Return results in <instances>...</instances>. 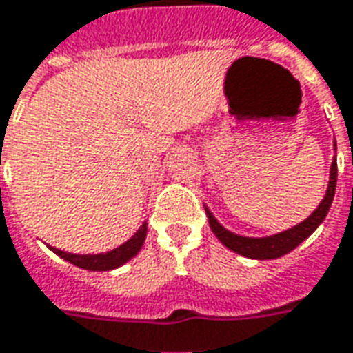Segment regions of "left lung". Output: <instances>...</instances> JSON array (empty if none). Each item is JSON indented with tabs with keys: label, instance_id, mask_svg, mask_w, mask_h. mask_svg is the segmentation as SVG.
Masks as SVG:
<instances>
[{
	"label": "left lung",
	"instance_id": "1",
	"mask_svg": "<svg viewBox=\"0 0 353 353\" xmlns=\"http://www.w3.org/2000/svg\"><path fill=\"white\" fill-rule=\"evenodd\" d=\"M336 146V144H334ZM336 150V148H334ZM336 157L332 159L331 165V176H329V186H327V192H325V197L321 203L317 205V209L308 219L292 228L285 230L281 234H276V236L268 237H243L237 236V234H232L230 230H226L224 226L219 224V221L212 216V212L205 207L207 211V216H209V226H211L212 234L221 239L222 245H226L228 249H232L237 254H243L247 259H256V261H270V259H279L287 252H291L294 247L299 245L314 234V230L325 221L327 212L331 209L332 197H334V190H336Z\"/></svg>",
	"mask_w": 353,
	"mask_h": 353
}]
</instances>
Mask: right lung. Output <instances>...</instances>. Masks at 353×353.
<instances>
[{"label": "right lung", "instance_id": "obj_1", "mask_svg": "<svg viewBox=\"0 0 353 353\" xmlns=\"http://www.w3.org/2000/svg\"><path fill=\"white\" fill-rule=\"evenodd\" d=\"M146 232H148V226L142 224L139 232L129 241H125L123 245L116 247L114 251L101 252V254H72V252L61 251V249H54V247H49V249L52 252H57L61 259L68 261L70 264L77 266V268L91 270V272H106V270L119 268L121 264L131 261L132 256H137V252L141 251V247L144 245Z\"/></svg>", "mask_w": 353, "mask_h": 353}]
</instances>
